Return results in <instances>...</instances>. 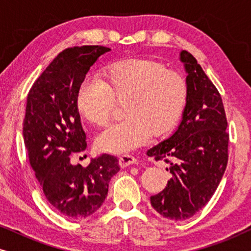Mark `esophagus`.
Listing matches in <instances>:
<instances>
[{
    "mask_svg": "<svg viewBox=\"0 0 251 251\" xmlns=\"http://www.w3.org/2000/svg\"><path fill=\"white\" fill-rule=\"evenodd\" d=\"M136 162H137V159L132 155H122V156H120V159H119V163L122 168L131 166V164H135Z\"/></svg>",
    "mask_w": 251,
    "mask_h": 251,
    "instance_id": "obj_1",
    "label": "esophagus"
}]
</instances>
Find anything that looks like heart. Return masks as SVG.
I'll return each instance as SVG.
<instances>
[{"label": "heart", "instance_id": "1", "mask_svg": "<svg viewBox=\"0 0 251 251\" xmlns=\"http://www.w3.org/2000/svg\"><path fill=\"white\" fill-rule=\"evenodd\" d=\"M187 101V83L178 72L145 58L113 63L101 82L85 78L76 92V111L85 121L102 126L111 119L115 104H125L121 123L108 126L96 137L102 152L123 154L145 145L154 136L175 128Z\"/></svg>", "mask_w": 251, "mask_h": 251}]
</instances>
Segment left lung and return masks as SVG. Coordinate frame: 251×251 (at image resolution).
<instances>
[{
    "label": "left lung",
    "mask_w": 251,
    "mask_h": 251,
    "mask_svg": "<svg viewBox=\"0 0 251 251\" xmlns=\"http://www.w3.org/2000/svg\"><path fill=\"white\" fill-rule=\"evenodd\" d=\"M186 71L187 101L183 119L169 138L147 151L170 164L173 177L166 188L151 197L163 217L184 221L210 200L221 183L228 160V133L224 105L212 82L186 50L180 52Z\"/></svg>",
    "instance_id": "obj_1"
}]
</instances>
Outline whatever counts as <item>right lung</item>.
I'll return each instance as SVG.
<instances>
[{
  "label": "right lung",
  "mask_w": 251,
  "mask_h": 251,
  "mask_svg": "<svg viewBox=\"0 0 251 251\" xmlns=\"http://www.w3.org/2000/svg\"><path fill=\"white\" fill-rule=\"evenodd\" d=\"M101 46L65 49L34 82L27 96L24 142L43 193L57 211L82 219L100 208L111 178L120 170L109 154L91 159L88 167L73 166L70 155L87 147V137L75 106L76 92L99 57Z\"/></svg>",
  "instance_id": "add662e5"
}]
</instances>
